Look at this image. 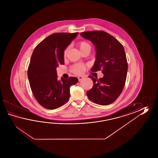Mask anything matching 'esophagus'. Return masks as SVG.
Returning <instances> with one entry per match:
<instances>
[{"mask_svg":"<svg viewBox=\"0 0 158 158\" xmlns=\"http://www.w3.org/2000/svg\"><path fill=\"white\" fill-rule=\"evenodd\" d=\"M83 78H84L83 76H78V80H79V81L81 80H82Z\"/></svg>","mask_w":158,"mask_h":158,"instance_id":"34e87169","label":"esophagus"}]
</instances>
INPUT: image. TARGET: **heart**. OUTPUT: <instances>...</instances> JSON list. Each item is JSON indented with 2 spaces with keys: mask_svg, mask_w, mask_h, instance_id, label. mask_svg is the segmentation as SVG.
Listing matches in <instances>:
<instances>
[{
  "mask_svg": "<svg viewBox=\"0 0 158 158\" xmlns=\"http://www.w3.org/2000/svg\"><path fill=\"white\" fill-rule=\"evenodd\" d=\"M77 44L81 52L85 50H86V49L90 50L91 46L90 44H88L86 41H84V40L80 41L78 42ZM69 50V46L66 47L65 49L64 50V52H63L64 57H65L67 56ZM85 69H86L85 66L84 65V64H75L73 65H72L71 67L72 72L75 74H82L85 71Z\"/></svg>",
  "mask_w": 158,
  "mask_h": 158,
  "instance_id": "1",
  "label": "heart"
}]
</instances>
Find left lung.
I'll use <instances>...</instances> for the list:
<instances>
[{
  "instance_id": "8db88e82",
  "label": "left lung",
  "mask_w": 158,
  "mask_h": 158,
  "mask_svg": "<svg viewBox=\"0 0 158 158\" xmlns=\"http://www.w3.org/2000/svg\"><path fill=\"white\" fill-rule=\"evenodd\" d=\"M91 40L96 51V61L92 72L102 71L104 75L99 79L92 76L93 86L86 92L89 99L100 105L112 103L121 94L124 87L128 62L122 44L111 34L102 30H94L80 33Z\"/></svg>"
}]
</instances>
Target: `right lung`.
I'll return each instance as SVG.
<instances>
[{
    "label": "right lung",
    "instance_id": "add662e5",
    "mask_svg": "<svg viewBox=\"0 0 158 158\" xmlns=\"http://www.w3.org/2000/svg\"><path fill=\"white\" fill-rule=\"evenodd\" d=\"M78 33H55L44 39L34 48L27 69V76L34 97L42 107L54 110L65 104L70 87L77 77L57 80L56 67L64 64V50Z\"/></svg>",
    "mask_w": 158,
    "mask_h": 158
}]
</instances>
